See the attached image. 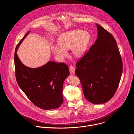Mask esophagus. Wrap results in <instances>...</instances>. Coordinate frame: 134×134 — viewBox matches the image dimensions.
Segmentation results:
<instances>
[{
	"label": "esophagus",
	"mask_w": 134,
	"mask_h": 134,
	"mask_svg": "<svg viewBox=\"0 0 134 134\" xmlns=\"http://www.w3.org/2000/svg\"><path fill=\"white\" fill-rule=\"evenodd\" d=\"M69 69L70 73L71 74H75V68L74 66H69Z\"/></svg>",
	"instance_id": "obj_1"
}]
</instances>
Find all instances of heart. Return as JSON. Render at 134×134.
Returning <instances> with one entry per match:
<instances>
[{
	"mask_svg": "<svg viewBox=\"0 0 134 134\" xmlns=\"http://www.w3.org/2000/svg\"><path fill=\"white\" fill-rule=\"evenodd\" d=\"M90 39V35L86 31L77 29L70 30L59 35V44L53 46L52 50L54 54L63 59L68 55L67 50L71 48L75 57H81L85 53Z\"/></svg>",
	"mask_w": 134,
	"mask_h": 134,
	"instance_id": "1",
	"label": "heart"
}]
</instances>
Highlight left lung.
<instances>
[{"instance_id":"8db88e82","label":"left lung","mask_w":134,"mask_h":134,"mask_svg":"<svg viewBox=\"0 0 134 134\" xmlns=\"http://www.w3.org/2000/svg\"><path fill=\"white\" fill-rule=\"evenodd\" d=\"M96 25L97 39L76 63L75 74L81 81L87 100L102 104L109 101L118 87L122 62L114 37L103 27Z\"/></svg>"}]
</instances>
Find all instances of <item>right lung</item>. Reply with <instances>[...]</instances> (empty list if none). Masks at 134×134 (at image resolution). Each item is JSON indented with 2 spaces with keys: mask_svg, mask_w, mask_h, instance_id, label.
<instances>
[{
  "mask_svg": "<svg viewBox=\"0 0 134 134\" xmlns=\"http://www.w3.org/2000/svg\"><path fill=\"white\" fill-rule=\"evenodd\" d=\"M30 31L17 45L14 63L17 83L29 99L36 107L44 110L59 108L63 103V87L69 75L64 63L49 62L44 65L31 68L24 65L18 58L17 50Z\"/></svg>",
  "mask_w": 134,
  "mask_h": 134,
  "instance_id": "obj_1",
  "label": "right lung"
}]
</instances>
